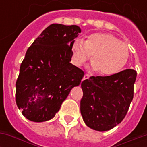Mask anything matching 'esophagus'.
Segmentation results:
<instances>
[{
	"instance_id": "34e87169",
	"label": "esophagus",
	"mask_w": 147,
	"mask_h": 147,
	"mask_svg": "<svg viewBox=\"0 0 147 147\" xmlns=\"http://www.w3.org/2000/svg\"><path fill=\"white\" fill-rule=\"evenodd\" d=\"M89 77H90V76L88 75V74H85V75H84V76H83V80L89 79Z\"/></svg>"
}]
</instances>
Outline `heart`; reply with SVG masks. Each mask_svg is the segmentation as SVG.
<instances>
[{
	"label": "heart",
	"mask_w": 147,
	"mask_h": 147,
	"mask_svg": "<svg viewBox=\"0 0 147 147\" xmlns=\"http://www.w3.org/2000/svg\"><path fill=\"white\" fill-rule=\"evenodd\" d=\"M74 63L82 65L92 56L93 69L102 76H112L119 72L128 57V49L110 34L94 33L84 42L76 39L71 46Z\"/></svg>",
	"instance_id": "b5f03b06"
}]
</instances>
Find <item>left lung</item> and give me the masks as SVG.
<instances>
[{"instance_id":"obj_1","label":"left lung","mask_w":147,"mask_h":147,"mask_svg":"<svg viewBox=\"0 0 147 147\" xmlns=\"http://www.w3.org/2000/svg\"><path fill=\"white\" fill-rule=\"evenodd\" d=\"M136 76V71L126 69L109 76L83 80L80 112L86 126L105 131L123 120L133 99Z\"/></svg>"}]
</instances>
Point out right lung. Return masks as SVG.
I'll return each instance as SVG.
<instances>
[{"mask_svg": "<svg viewBox=\"0 0 147 147\" xmlns=\"http://www.w3.org/2000/svg\"><path fill=\"white\" fill-rule=\"evenodd\" d=\"M81 33L76 25H49L27 49L16 83V102L27 119L51 120L84 72L70 61L74 39Z\"/></svg>", "mask_w": 147, "mask_h": 147, "instance_id": "add662e5", "label": "right lung"}]
</instances>
